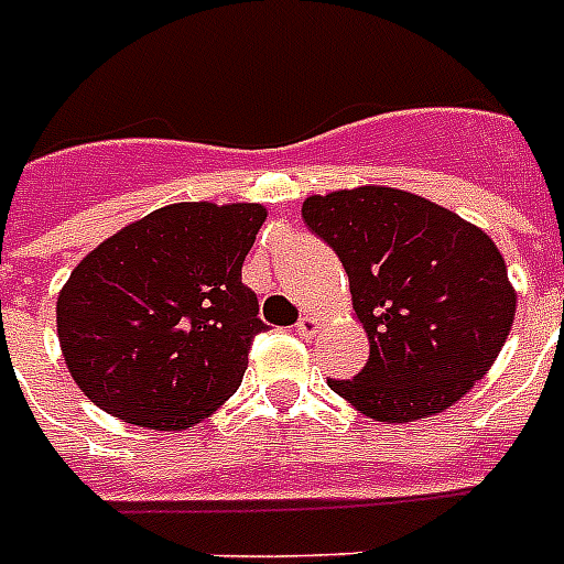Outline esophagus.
<instances>
[{
	"mask_svg": "<svg viewBox=\"0 0 564 564\" xmlns=\"http://www.w3.org/2000/svg\"><path fill=\"white\" fill-rule=\"evenodd\" d=\"M318 327H322V322H318L316 316H301L299 325H295V330H299V336L310 339V336L318 334Z\"/></svg>",
	"mask_w": 564,
	"mask_h": 564,
	"instance_id": "1",
	"label": "esophagus"
}]
</instances>
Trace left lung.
Wrapping results in <instances>:
<instances>
[{"mask_svg":"<svg viewBox=\"0 0 564 564\" xmlns=\"http://www.w3.org/2000/svg\"><path fill=\"white\" fill-rule=\"evenodd\" d=\"M301 216L334 248L369 334V362L327 380L362 415L389 424L454 406L498 360L516 290L489 234L392 187L310 195Z\"/></svg>","mask_w":564,"mask_h":564,"instance_id":"left-lung-1","label":"left lung"}]
</instances>
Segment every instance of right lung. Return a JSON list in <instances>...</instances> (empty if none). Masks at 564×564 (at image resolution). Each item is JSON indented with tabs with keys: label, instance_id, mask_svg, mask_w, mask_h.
Segmentation results:
<instances>
[{
	"label": "right lung",
	"instance_id": "right-lung-1",
	"mask_svg": "<svg viewBox=\"0 0 564 564\" xmlns=\"http://www.w3.org/2000/svg\"><path fill=\"white\" fill-rule=\"evenodd\" d=\"M260 204H166L108 237L57 295L66 369L99 410L193 427L228 401L263 330L242 283Z\"/></svg>",
	"mask_w": 564,
	"mask_h": 564
}]
</instances>
